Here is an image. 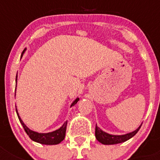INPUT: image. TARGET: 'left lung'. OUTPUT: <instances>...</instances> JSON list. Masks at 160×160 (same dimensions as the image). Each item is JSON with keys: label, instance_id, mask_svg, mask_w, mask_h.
Here are the masks:
<instances>
[{"label": "left lung", "instance_id": "left-lung-1", "mask_svg": "<svg viewBox=\"0 0 160 160\" xmlns=\"http://www.w3.org/2000/svg\"><path fill=\"white\" fill-rule=\"evenodd\" d=\"M142 125L137 128L136 130L134 132H131V133H128L126 135H113L108 134L106 132H103L102 130L100 129L98 126L96 125V128H95V136L96 138L101 143L104 145H112V144H118V143H122L124 142L127 141L129 138L133 137L138 130L141 128Z\"/></svg>", "mask_w": 160, "mask_h": 160}]
</instances>
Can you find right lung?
Returning a JSON list of instances; mask_svg holds the SVG:
<instances>
[{"instance_id":"right-lung-1","label":"right lung","mask_w":160,"mask_h":160,"mask_svg":"<svg viewBox=\"0 0 160 160\" xmlns=\"http://www.w3.org/2000/svg\"><path fill=\"white\" fill-rule=\"evenodd\" d=\"M25 49H24V51L22 52V55L23 53L25 52ZM16 83H17V76H16ZM79 98H77L75 101H73V103L72 104V105H74L77 103V101H79ZM16 112H17L18 117L19 121H20L21 124L23 126L24 129H25V132L27 133V135L29 136V138L33 141L37 142L38 143H41V144H44V145H56L60 143L62 140L64 139L66 135V129H67V122H65L63 124L62 127L60 128H59L58 130L54 131V132H49V133H38V132H33V131L30 130L25 124L23 123V122L21 119L20 116L18 115V113L17 109H16Z\"/></svg>"}]
</instances>
